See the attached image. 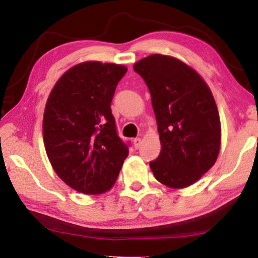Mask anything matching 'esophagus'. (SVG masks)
<instances>
[{"mask_svg": "<svg viewBox=\"0 0 258 258\" xmlns=\"http://www.w3.org/2000/svg\"><path fill=\"white\" fill-rule=\"evenodd\" d=\"M133 143H134V147H135V149H139L141 143H142V140H141L140 137H136V139L133 140Z\"/></svg>", "mask_w": 258, "mask_h": 258, "instance_id": "34e87169", "label": "esophagus"}]
</instances>
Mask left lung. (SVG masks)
<instances>
[{
	"label": "left lung",
	"instance_id": "obj_1",
	"mask_svg": "<svg viewBox=\"0 0 258 258\" xmlns=\"http://www.w3.org/2000/svg\"><path fill=\"white\" fill-rule=\"evenodd\" d=\"M134 70L150 91L161 153L150 162L154 176L170 188H185L217 160L221 122L216 102L202 77L185 63L155 54Z\"/></svg>",
	"mask_w": 258,
	"mask_h": 258
}]
</instances>
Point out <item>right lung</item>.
Instances as JSON below:
<instances>
[{
    "label": "right lung",
    "mask_w": 258,
    "mask_h": 258,
    "mask_svg": "<svg viewBox=\"0 0 258 258\" xmlns=\"http://www.w3.org/2000/svg\"><path fill=\"white\" fill-rule=\"evenodd\" d=\"M125 73L121 64L80 63L63 74L48 97L45 151L58 177L80 192L108 191L129 154L110 108Z\"/></svg>",
    "instance_id": "obj_1"
}]
</instances>
